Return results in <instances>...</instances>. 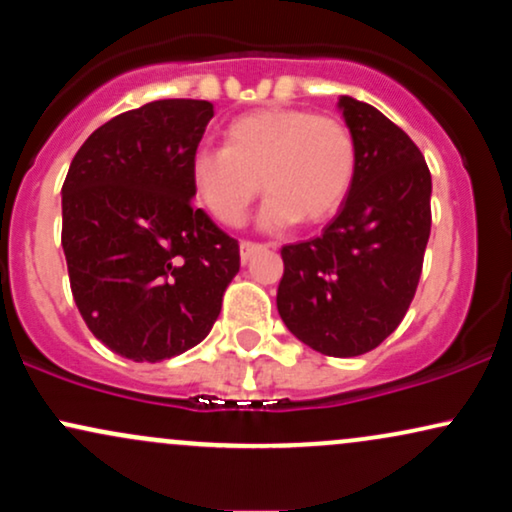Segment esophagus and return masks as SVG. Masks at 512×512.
<instances>
[{
	"label": "esophagus",
	"mask_w": 512,
	"mask_h": 512,
	"mask_svg": "<svg viewBox=\"0 0 512 512\" xmlns=\"http://www.w3.org/2000/svg\"><path fill=\"white\" fill-rule=\"evenodd\" d=\"M260 250H267V245H260V243H250V240H243L240 243V262L248 264L252 260V255H257Z\"/></svg>",
	"instance_id": "34e87169"
}]
</instances>
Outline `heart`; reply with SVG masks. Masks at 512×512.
Here are the masks:
<instances>
[{"instance_id": "heart-1", "label": "heart", "mask_w": 512, "mask_h": 512, "mask_svg": "<svg viewBox=\"0 0 512 512\" xmlns=\"http://www.w3.org/2000/svg\"><path fill=\"white\" fill-rule=\"evenodd\" d=\"M356 178V142L339 117L301 108H262L228 122L223 149L199 146L192 190L223 226H240L260 192L267 231L332 219Z\"/></svg>"}]
</instances>
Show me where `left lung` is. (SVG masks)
Segmentation results:
<instances>
[{
	"label": "left lung",
	"mask_w": 512,
	"mask_h": 512,
	"mask_svg": "<svg viewBox=\"0 0 512 512\" xmlns=\"http://www.w3.org/2000/svg\"><path fill=\"white\" fill-rule=\"evenodd\" d=\"M356 142V178L322 236L284 245L281 320L310 349L351 358L383 344L407 315L431 236V170L407 132L339 98Z\"/></svg>",
	"instance_id": "8db88e82"
}]
</instances>
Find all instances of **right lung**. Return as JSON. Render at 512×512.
I'll return each instance as SVG.
<instances>
[{
    "label": "right lung",
    "mask_w": 512,
    "mask_h": 512,
    "mask_svg": "<svg viewBox=\"0 0 512 512\" xmlns=\"http://www.w3.org/2000/svg\"><path fill=\"white\" fill-rule=\"evenodd\" d=\"M214 105L166 98L113 117L62 185V248L81 317L115 354L158 363L202 342L240 269L238 240L192 207L190 158Z\"/></svg>",
    "instance_id": "right-lung-1"
}]
</instances>
